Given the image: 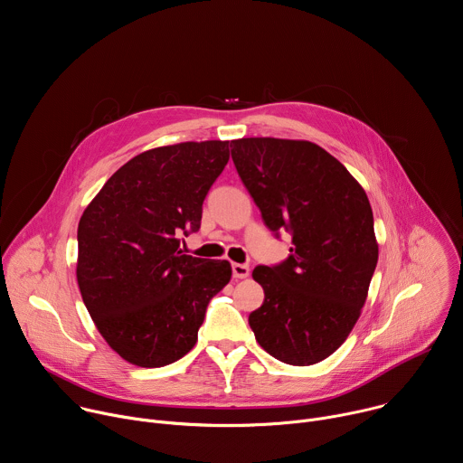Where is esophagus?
Returning a JSON list of instances; mask_svg holds the SVG:
<instances>
[{
  "label": "esophagus",
  "instance_id": "esophagus-1",
  "mask_svg": "<svg viewBox=\"0 0 463 463\" xmlns=\"http://www.w3.org/2000/svg\"><path fill=\"white\" fill-rule=\"evenodd\" d=\"M232 277L241 280V279H247L249 277V268L243 266V263H232Z\"/></svg>",
  "mask_w": 463,
  "mask_h": 463
}]
</instances>
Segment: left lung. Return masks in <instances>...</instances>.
<instances>
[{"label":"left lung","mask_w":463,"mask_h":463,"mask_svg":"<svg viewBox=\"0 0 463 463\" xmlns=\"http://www.w3.org/2000/svg\"><path fill=\"white\" fill-rule=\"evenodd\" d=\"M231 146L261 220L293 236L284 263L252 271L266 298L249 326L275 359L317 364L348 339L368 297L379 256L368 195L315 143L247 137Z\"/></svg>","instance_id":"obj_1"}]
</instances>
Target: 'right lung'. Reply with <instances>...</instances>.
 Instances as JSON below:
<instances>
[{
    "label": "right lung",
    "instance_id": "add662e5",
    "mask_svg": "<svg viewBox=\"0 0 463 463\" xmlns=\"http://www.w3.org/2000/svg\"><path fill=\"white\" fill-rule=\"evenodd\" d=\"M229 141L177 143L122 165L79 222L77 280L108 346L159 368L197 343L209 300L232 277L227 260L183 254L179 238L202 223Z\"/></svg>",
    "mask_w": 463,
    "mask_h": 463
}]
</instances>
